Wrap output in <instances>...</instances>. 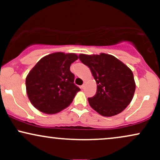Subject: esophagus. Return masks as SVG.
I'll list each match as a JSON object with an SVG mask.
<instances>
[{"instance_id": "obj_1", "label": "esophagus", "mask_w": 160, "mask_h": 160, "mask_svg": "<svg viewBox=\"0 0 160 160\" xmlns=\"http://www.w3.org/2000/svg\"><path fill=\"white\" fill-rule=\"evenodd\" d=\"M80 88H81V89H84V88H85V85H82L81 86H80Z\"/></svg>"}]
</instances>
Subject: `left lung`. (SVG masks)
<instances>
[{
	"label": "left lung",
	"instance_id": "8db88e82",
	"mask_svg": "<svg viewBox=\"0 0 160 160\" xmlns=\"http://www.w3.org/2000/svg\"><path fill=\"white\" fill-rule=\"evenodd\" d=\"M89 68L97 83L95 96L88 98L92 109L104 117H112L126 109L132 100L135 82L132 71L118 58L109 54H80Z\"/></svg>",
	"mask_w": 160,
	"mask_h": 160
}]
</instances>
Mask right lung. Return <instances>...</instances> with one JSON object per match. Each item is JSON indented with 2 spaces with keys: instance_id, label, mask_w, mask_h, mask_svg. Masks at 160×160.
Instances as JSON below:
<instances>
[{
  "instance_id": "obj_1",
  "label": "right lung",
  "mask_w": 160,
  "mask_h": 160,
  "mask_svg": "<svg viewBox=\"0 0 160 160\" xmlns=\"http://www.w3.org/2000/svg\"><path fill=\"white\" fill-rule=\"evenodd\" d=\"M78 59L75 53L54 52L36 64L27 75L28 97L38 111L54 114L68 107L80 89L74 83V75L70 71Z\"/></svg>"
}]
</instances>
